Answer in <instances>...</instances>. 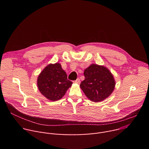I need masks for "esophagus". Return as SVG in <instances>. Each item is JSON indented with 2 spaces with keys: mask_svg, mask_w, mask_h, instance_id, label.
Segmentation results:
<instances>
[{
  "mask_svg": "<svg viewBox=\"0 0 149 149\" xmlns=\"http://www.w3.org/2000/svg\"><path fill=\"white\" fill-rule=\"evenodd\" d=\"M74 82L75 83H76V84H79V83H80V79H79V78H77L75 81H74Z\"/></svg>",
  "mask_w": 149,
  "mask_h": 149,
  "instance_id": "34e87169",
  "label": "esophagus"
}]
</instances>
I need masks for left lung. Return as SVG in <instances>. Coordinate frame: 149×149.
<instances>
[{"label": "left lung", "instance_id": "obj_1", "mask_svg": "<svg viewBox=\"0 0 149 149\" xmlns=\"http://www.w3.org/2000/svg\"><path fill=\"white\" fill-rule=\"evenodd\" d=\"M85 79L80 87L87 97L93 102H100L113 92L116 81L110 71L103 65L92 63L85 69Z\"/></svg>", "mask_w": 149, "mask_h": 149}]
</instances>
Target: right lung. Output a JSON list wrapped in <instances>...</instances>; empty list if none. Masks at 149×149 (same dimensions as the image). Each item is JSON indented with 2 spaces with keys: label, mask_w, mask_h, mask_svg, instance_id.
Instances as JSON below:
<instances>
[{
  "label": "right lung",
  "mask_w": 149,
  "mask_h": 149,
  "mask_svg": "<svg viewBox=\"0 0 149 149\" xmlns=\"http://www.w3.org/2000/svg\"><path fill=\"white\" fill-rule=\"evenodd\" d=\"M72 82L67 79V75L59 63H49L39 74L38 88L48 100L55 101L61 99Z\"/></svg>",
  "instance_id": "obj_1"
}]
</instances>
